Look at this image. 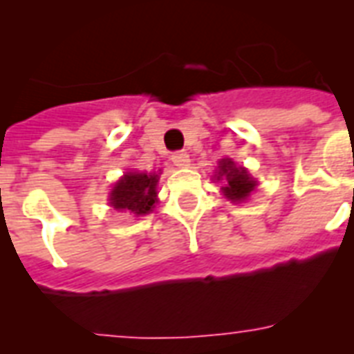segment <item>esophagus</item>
Here are the masks:
<instances>
[{
  "mask_svg": "<svg viewBox=\"0 0 354 354\" xmlns=\"http://www.w3.org/2000/svg\"><path fill=\"white\" fill-rule=\"evenodd\" d=\"M171 160H172V163L178 167V169H185V167H189V163H191V160H189V154L185 152V150L174 152Z\"/></svg>",
  "mask_w": 354,
  "mask_h": 354,
  "instance_id": "esophagus-1",
  "label": "esophagus"
}]
</instances>
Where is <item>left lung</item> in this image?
<instances>
[{"label": "left lung", "instance_id": "8db88e82", "mask_svg": "<svg viewBox=\"0 0 354 354\" xmlns=\"http://www.w3.org/2000/svg\"><path fill=\"white\" fill-rule=\"evenodd\" d=\"M218 182H224L222 193L232 202H242L255 191L257 182L250 176L244 167H236L235 161L226 158L218 161V172L215 174Z\"/></svg>", "mask_w": 354, "mask_h": 354}]
</instances>
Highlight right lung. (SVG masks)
Masks as SVG:
<instances>
[{"mask_svg":"<svg viewBox=\"0 0 354 354\" xmlns=\"http://www.w3.org/2000/svg\"><path fill=\"white\" fill-rule=\"evenodd\" d=\"M158 180L160 172H127L110 191V205L130 215H149L158 202Z\"/></svg>","mask_w":354,"mask_h":354,"instance_id":"1","label":"right lung"}]
</instances>
